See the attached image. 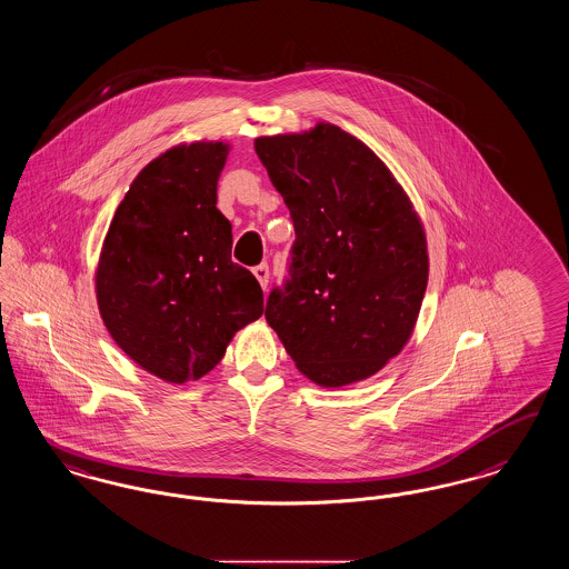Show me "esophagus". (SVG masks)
<instances>
[{
	"instance_id": "1",
	"label": "esophagus",
	"mask_w": 569,
	"mask_h": 569,
	"mask_svg": "<svg viewBox=\"0 0 569 569\" xmlns=\"http://www.w3.org/2000/svg\"><path fill=\"white\" fill-rule=\"evenodd\" d=\"M253 274H256V279H258V283L262 286V290H267V286H269V267L267 264H258L256 269H253Z\"/></svg>"
}]
</instances>
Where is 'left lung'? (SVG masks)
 <instances>
[{
  "label": "left lung",
  "mask_w": 569,
  "mask_h": 569,
  "mask_svg": "<svg viewBox=\"0 0 569 569\" xmlns=\"http://www.w3.org/2000/svg\"><path fill=\"white\" fill-rule=\"evenodd\" d=\"M253 148L296 232L267 321L316 386L365 381L412 337L430 273L423 222L386 162L332 122Z\"/></svg>",
  "instance_id": "8db88e82"
}]
</instances>
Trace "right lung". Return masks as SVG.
I'll return each instance as SVG.
<instances>
[{
  "mask_svg": "<svg viewBox=\"0 0 569 569\" xmlns=\"http://www.w3.org/2000/svg\"><path fill=\"white\" fill-rule=\"evenodd\" d=\"M230 143H178L129 186L94 269L101 319L146 372L182 386L213 370L228 342L262 316L256 277L230 260L218 203Z\"/></svg>",
  "mask_w": 569,
  "mask_h": 569,
  "instance_id": "1",
  "label": "right lung"
}]
</instances>
